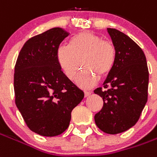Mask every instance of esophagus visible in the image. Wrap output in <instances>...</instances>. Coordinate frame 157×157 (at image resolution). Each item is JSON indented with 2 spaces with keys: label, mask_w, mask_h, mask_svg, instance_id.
I'll return each mask as SVG.
<instances>
[{
  "label": "esophagus",
  "mask_w": 157,
  "mask_h": 157,
  "mask_svg": "<svg viewBox=\"0 0 157 157\" xmlns=\"http://www.w3.org/2000/svg\"><path fill=\"white\" fill-rule=\"evenodd\" d=\"M91 95V93L90 92H85L84 93V96H85V98H87L88 96H90Z\"/></svg>",
  "instance_id": "esophagus-1"
}]
</instances>
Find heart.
<instances>
[{
    "label": "heart",
    "instance_id": "b5f03b06",
    "mask_svg": "<svg viewBox=\"0 0 157 157\" xmlns=\"http://www.w3.org/2000/svg\"><path fill=\"white\" fill-rule=\"evenodd\" d=\"M117 48L110 40H104L94 33L85 31L71 38L69 47L57 50V60L68 79L73 81L82 65L86 69L76 80L82 88H90L98 77L111 72L117 61Z\"/></svg>",
    "mask_w": 157,
    "mask_h": 157
}]
</instances>
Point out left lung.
<instances>
[{
	"instance_id": "left-lung-1",
	"label": "left lung",
	"mask_w": 157,
	"mask_h": 157,
	"mask_svg": "<svg viewBox=\"0 0 157 157\" xmlns=\"http://www.w3.org/2000/svg\"><path fill=\"white\" fill-rule=\"evenodd\" d=\"M107 30L117 48V61L104 82L105 90H94L104 101L94 120L103 132L117 134L132 128L140 119L147 102L149 71L139 45L117 29Z\"/></svg>"
}]
</instances>
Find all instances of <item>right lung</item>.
<instances>
[{
	"label": "right lung",
	"instance_id": "right-lung-1",
	"mask_svg": "<svg viewBox=\"0 0 157 157\" xmlns=\"http://www.w3.org/2000/svg\"><path fill=\"white\" fill-rule=\"evenodd\" d=\"M68 36L62 28H52L31 37L14 68L15 104L28 128L41 136L63 133L72 109L84 98L57 60V50Z\"/></svg>",
	"mask_w": 157,
	"mask_h": 157
}]
</instances>
